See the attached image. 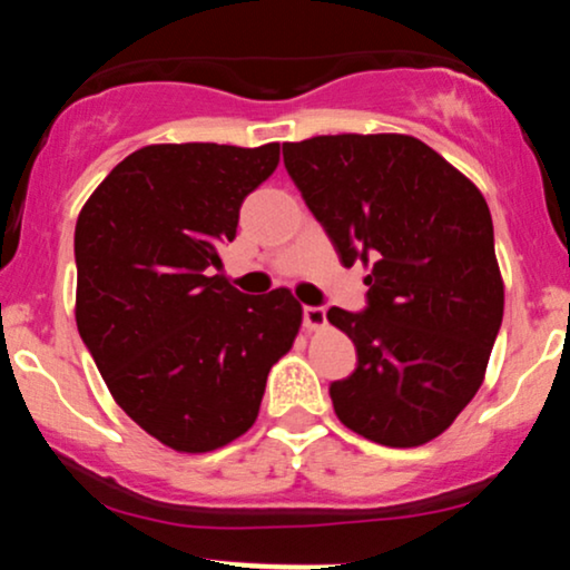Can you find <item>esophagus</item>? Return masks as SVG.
<instances>
[{
  "label": "esophagus",
  "mask_w": 570,
  "mask_h": 570,
  "mask_svg": "<svg viewBox=\"0 0 570 570\" xmlns=\"http://www.w3.org/2000/svg\"><path fill=\"white\" fill-rule=\"evenodd\" d=\"M303 326H305V330H311V332L324 330V326H326V311H324V307L305 305L303 307Z\"/></svg>",
  "instance_id": "1"
}]
</instances>
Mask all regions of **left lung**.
<instances>
[{
    "mask_svg": "<svg viewBox=\"0 0 570 570\" xmlns=\"http://www.w3.org/2000/svg\"><path fill=\"white\" fill-rule=\"evenodd\" d=\"M284 166L340 263L367 267V311L326 313L358 356L353 375L330 385L340 423L385 448L431 442L480 391L501 330L485 198L404 134L286 141Z\"/></svg>",
    "mask_w": 570,
    "mask_h": 570,
    "instance_id": "left-lung-1",
    "label": "left lung"
}]
</instances>
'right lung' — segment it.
Returning a JSON list of instances; mask_svg holds the SVG:
<instances>
[{"instance_id": "right-lung-1", "label": "right lung", "mask_w": 570, "mask_h": 570, "mask_svg": "<svg viewBox=\"0 0 570 570\" xmlns=\"http://www.w3.org/2000/svg\"><path fill=\"white\" fill-rule=\"evenodd\" d=\"M281 144H149L117 163L77 217L75 318L115 402L176 453H212L254 426L267 372L292 348L289 289L238 292L219 246Z\"/></svg>"}]
</instances>
